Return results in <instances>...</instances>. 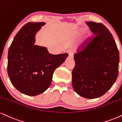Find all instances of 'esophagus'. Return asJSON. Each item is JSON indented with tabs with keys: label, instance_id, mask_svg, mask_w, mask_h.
Returning a JSON list of instances; mask_svg holds the SVG:
<instances>
[{
	"label": "esophagus",
	"instance_id": "obj_1",
	"mask_svg": "<svg viewBox=\"0 0 122 122\" xmlns=\"http://www.w3.org/2000/svg\"><path fill=\"white\" fill-rule=\"evenodd\" d=\"M73 55H74V52L73 51H70L69 53V57L70 58H72L73 57Z\"/></svg>",
	"mask_w": 122,
	"mask_h": 122
}]
</instances>
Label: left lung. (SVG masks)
<instances>
[{"label":"left lung","mask_w":122,"mask_h":122,"mask_svg":"<svg viewBox=\"0 0 122 122\" xmlns=\"http://www.w3.org/2000/svg\"><path fill=\"white\" fill-rule=\"evenodd\" d=\"M86 24L94 35L84 41L74 55L72 85L79 95L94 99L105 94L117 80L119 54L112 35L103 24Z\"/></svg>","instance_id":"obj_1"}]
</instances>
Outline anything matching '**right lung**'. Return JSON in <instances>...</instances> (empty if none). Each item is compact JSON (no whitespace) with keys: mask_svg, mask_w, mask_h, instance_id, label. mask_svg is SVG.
<instances>
[{"mask_svg":"<svg viewBox=\"0 0 122 122\" xmlns=\"http://www.w3.org/2000/svg\"><path fill=\"white\" fill-rule=\"evenodd\" d=\"M44 22L25 24L16 35L8 53L7 71L12 84L21 93L30 96L46 90L53 74L68 56L54 55L45 47L35 45V35Z\"/></svg>","mask_w":122,"mask_h":122,"instance_id":"add662e5","label":"right lung"}]
</instances>
